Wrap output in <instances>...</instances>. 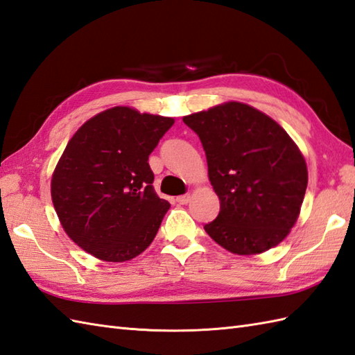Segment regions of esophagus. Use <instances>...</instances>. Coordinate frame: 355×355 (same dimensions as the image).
Listing matches in <instances>:
<instances>
[{"label": "esophagus", "mask_w": 355, "mask_h": 355, "mask_svg": "<svg viewBox=\"0 0 355 355\" xmlns=\"http://www.w3.org/2000/svg\"><path fill=\"white\" fill-rule=\"evenodd\" d=\"M190 200H191V196L190 194H182V196H179V198L176 199V202L179 205H187Z\"/></svg>", "instance_id": "obj_1"}]
</instances>
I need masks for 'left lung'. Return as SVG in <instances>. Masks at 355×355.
<instances>
[{
	"mask_svg": "<svg viewBox=\"0 0 355 355\" xmlns=\"http://www.w3.org/2000/svg\"><path fill=\"white\" fill-rule=\"evenodd\" d=\"M198 133L220 199L205 231L232 254L275 248L296 223L309 182L302 153L270 116L230 101L184 116Z\"/></svg>",
	"mask_w": 355,
	"mask_h": 355,
	"instance_id": "obj_1",
	"label": "left lung"
}]
</instances>
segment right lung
<instances>
[{
    "instance_id": "right-lung-1",
    "label": "right lung",
    "mask_w": 355,
    "mask_h": 355,
    "mask_svg": "<svg viewBox=\"0 0 355 355\" xmlns=\"http://www.w3.org/2000/svg\"><path fill=\"white\" fill-rule=\"evenodd\" d=\"M175 120L116 106L69 139L51 179V199L68 237L103 261L144 252L170 208L153 188L148 155Z\"/></svg>"
}]
</instances>
